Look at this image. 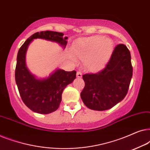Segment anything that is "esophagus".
Masks as SVG:
<instances>
[{"label":"esophagus","mask_w":150,"mask_h":150,"mask_svg":"<svg viewBox=\"0 0 150 150\" xmlns=\"http://www.w3.org/2000/svg\"><path fill=\"white\" fill-rule=\"evenodd\" d=\"M76 77L77 78H81L82 77V73L80 71H78L76 73Z\"/></svg>","instance_id":"esophagus-1"}]
</instances>
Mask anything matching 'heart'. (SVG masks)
Listing matches in <instances>:
<instances>
[{
  "label": "heart",
  "mask_w": 150,
  "mask_h": 150,
  "mask_svg": "<svg viewBox=\"0 0 150 150\" xmlns=\"http://www.w3.org/2000/svg\"><path fill=\"white\" fill-rule=\"evenodd\" d=\"M112 52V40L102 36L79 39L71 47V54L75 58L83 60L85 70L92 73L101 71L105 67Z\"/></svg>",
  "instance_id": "1"
}]
</instances>
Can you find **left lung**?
Here are the masks:
<instances>
[{"mask_svg":"<svg viewBox=\"0 0 150 150\" xmlns=\"http://www.w3.org/2000/svg\"><path fill=\"white\" fill-rule=\"evenodd\" d=\"M132 77L130 51L125 45L119 44L104 69L98 74L83 76L85 85L81 93V99L91 110L110 109L126 96Z\"/></svg>","mask_w":150,"mask_h":150,"instance_id":"8db88e82","label":"left lung"}]
</instances>
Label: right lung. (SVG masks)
<instances>
[{"label":"right lung","mask_w":150,"mask_h":150,"mask_svg":"<svg viewBox=\"0 0 150 150\" xmlns=\"http://www.w3.org/2000/svg\"><path fill=\"white\" fill-rule=\"evenodd\" d=\"M56 31L38 32L28 38L20 47L17 55L15 79L22 101L28 108L40 114H49L58 109L63 90L76 79V71L56 69L49 76L39 79L28 69L26 53L33 40L42 39L56 42L63 48L67 45V37Z\"/></svg>","instance_id":"obj_1"}]
</instances>
